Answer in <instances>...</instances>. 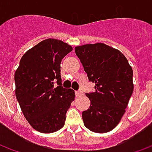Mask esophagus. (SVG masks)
Returning <instances> with one entry per match:
<instances>
[{
	"label": "esophagus",
	"instance_id": "34e87169",
	"mask_svg": "<svg viewBox=\"0 0 152 152\" xmlns=\"http://www.w3.org/2000/svg\"><path fill=\"white\" fill-rule=\"evenodd\" d=\"M82 94V93L80 92V91H76V97H79Z\"/></svg>",
	"mask_w": 152,
	"mask_h": 152
}]
</instances>
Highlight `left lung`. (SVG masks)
<instances>
[{"mask_svg":"<svg viewBox=\"0 0 152 152\" xmlns=\"http://www.w3.org/2000/svg\"><path fill=\"white\" fill-rule=\"evenodd\" d=\"M95 92L86 94L89 108L82 112L84 124L98 134L112 131L125 112L134 91L133 69L120 50L103 43L75 47Z\"/></svg>","mask_w":152,"mask_h":152,"instance_id":"obj_1","label":"left lung"}]
</instances>
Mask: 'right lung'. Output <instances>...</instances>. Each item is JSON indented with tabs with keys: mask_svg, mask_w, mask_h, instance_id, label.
<instances>
[{
	"mask_svg": "<svg viewBox=\"0 0 152 152\" xmlns=\"http://www.w3.org/2000/svg\"><path fill=\"white\" fill-rule=\"evenodd\" d=\"M72 50L63 40L45 39L23 55L15 71L16 99L26 120L38 132L51 134L64 125L75 92L61 86L60 64Z\"/></svg>",
	"mask_w": 152,
	"mask_h": 152,
	"instance_id": "add662e5",
	"label": "right lung"
}]
</instances>
